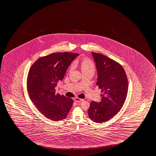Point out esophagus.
Segmentation results:
<instances>
[{
	"mask_svg": "<svg viewBox=\"0 0 156 156\" xmlns=\"http://www.w3.org/2000/svg\"><path fill=\"white\" fill-rule=\"evenodd\" d=\"M74 101L75 102H76V103H81V102H82L83 101V99H80V98H74Z\"/></svg>",
	"mask_w": 156,
	"mask_h": 156,
	"instance_id": "esophagus-1",
	"label": "esophagus"
}]
</instances>
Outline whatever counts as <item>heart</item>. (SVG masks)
Segmentation results:
<instances>
[{"label":"heart","instance_id":"b5f03b06","mask_svg":"<svg viewBox=\"0 0 156 156\" xmlns=\"http://www.w3.org/2000/svg\"><path fill=\"white\" fill-rule=\"evenodd\" d=\"M80 68L82 72H90L94 73L95 69V65L88 58H84L80 62ZM72 69V66H71L69 70Z\"/></svg>","mask_w":156,"mask_h":156}]
</instances>
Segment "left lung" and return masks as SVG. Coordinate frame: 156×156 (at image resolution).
I'll return each instance as SVG.
<instances>
[{
	"label": "left lung",
	"mask_w": 156,
	"mask_h": 156,
	"mask_svg": "<svg viewBox=\"0 0 156 156\" xmlns=\"http://www.w3.org/2000/svg\"><path fill=\"white\" fill-rule=\"evenodd\" d=\"M91 54L97 71V85L103 94L100 102H91L88 115L94 122L101 123L112 119L122 108L127 94L128 80L118 62L101 54Z\"/></svg>",
	"instance_id": "1"
}]
</instances>
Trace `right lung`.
Instances as JSON below:
<instances>
[{
  "label": "right lung",
  "mask_w": 156,
  "mask_h": 156,
  "mask_svg": "<svg viewBox=\"0 0 156 156\" xmlns=\"http://www.w3.org/2000/svg\"><path fill=\"white\" fill-rule=\"evenodd\" d=\"M78 56L69 52L51 54L38 59L30 69L27 81L30 98L39 111L52 120H63L72 108L73 100L56 93L55 87Z\"/></svg>",
  "instance_id": "obj_1"
}]
</instances>
